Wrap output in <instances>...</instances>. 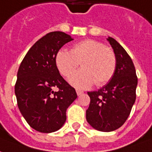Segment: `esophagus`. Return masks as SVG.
<instances>
[{"label": "esophagus", "mask_w": 152, "mask_h": 152, "mask_svg": "<svg viewBox=\"0 0 152 152\" xmlns=\"http://www.w3.org/2000/svg\"><path fill=\"white\" fill-rule=\"evenodd\" d=\"M76 92H77V96H81L82 94H83V91H81V90H78V89L76 90Z\"/></svg>", "instance_id": "obj_1"}]
</instances>
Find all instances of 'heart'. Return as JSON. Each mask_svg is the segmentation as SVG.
Masks as SVG:
<instances>
[{"mask_svg": "<svg viewBox=\"0 0 152 152\" xmlns=\"http://www.w3.org/2000/svg\"><path fill=\"white\" fill-rule=\"evenodd\" d=\"M80 62L82 69L73 73L69 82L77 88H88L94 83L97 87L108 83L117 67V57L110 48L94 39L78 42L68 51L60 49L55 56L59 72L65 77L77 68Z\"/></svg>", "mask_w": 152, "mask_h": 152, "instance_id": "b5f03b06", "label": "heart"}]
</instances>
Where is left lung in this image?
<instances>
[{
	"mask_svg": "<svg viewBox=\"0 0 152 152\" xmlns=\"http://www.w3.org/2000/svg\"><path fill=\"white\" fill-rule=\"evenodd\" d=\"M117 57V67L111 80L98 91L87 92V122L94 129L110 132L120 128L129 116L136 99L138 77L132 60L116 39L108 37Z\"/></svg>",
	"mask_w": 152,
	"mask_h": 152,
	"instance_id": "8db88e82",
	"label": "left lung"
}]
</instances>
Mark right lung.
<instances>
[{
	"label": "right lung",
	"instance_id": "right-lung-1",
	"mask_svg": "<svg viewBox=\"0 0 152 152\" xmlns=\"http://www.w3.org/2000/svg\"><path fill=\"white\" fill-rule=\"evenodd\" d=\"M71 40L64 32L48 33L30 48L18 69L14 88L18 106L26 122L39 132L61 129L67 108L77 98L75 89L61 77L55 63L56 53ZM54 87L58 92L53 91Z\"/></svg>",
	"mask_w": 152,
	"mask_h": 152
}]
</instances>
